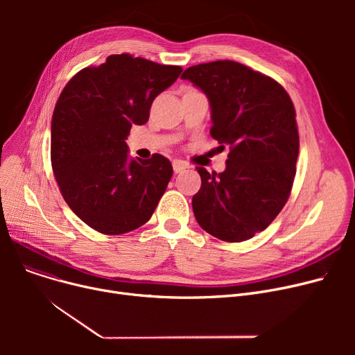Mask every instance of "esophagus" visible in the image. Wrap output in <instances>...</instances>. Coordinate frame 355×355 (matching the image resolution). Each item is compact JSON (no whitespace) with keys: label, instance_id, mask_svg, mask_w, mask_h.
Returning a JSON list of instances; mask_svg holds the SVG:
<instances>
[{"label":"esophagus","instance_id":"1","mask_svg":"<svg viewBox=\"0 0 355 355\" xmlns=\"http://www.w3.org/2000/svg\"><path fill=\"white\" fill-rule=\"evenodd\" d=\"M190 165L187 164V162H184V161H180V159H174L173 161V168H174V173L175 174H180V173H182L184 170H187Z\"/></svg>","mask_w":355,"mask_h":355}]
</instances>
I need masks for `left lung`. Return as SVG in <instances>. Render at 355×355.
Returning <instances> with one entry per match:
<instances>
[{
  "instance_id": "obj_1",
  "label": "left lung",
  "mask_w": 355,
  "mask_h": 355,
  "mask_svg": "<svg viewBox=\"0 0 355 355\" xmlns=\"http://www.w3.org/2000/svg\"><path fill=\"white\" fill-rule=\"evenodd\" d=\"M181 79L206 93L210 135L230 149L223 173L197 166L196 220L223 241L252 239L281 213L292 190L300 153L293 103L276 80L232 60L191 66Z\"/></svg>"
}]
</instances>
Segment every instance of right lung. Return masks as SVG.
Masks as SVG:
<instances>
[{
	"instance_id": "right-lung-1",
	"label": "right lung",
	"mask_w": 355,
	"mask_h": 355,
	"mask_svg": "<svg viewBox=\"0 0 355 355\" xmlns=\"http://www.w3.org/2000/svg\"><path fill=\"white\" fill-rule=\"evenodd\" d=\"M180 66L112 54L69 80L51 119V166L71 211L103 234L132 232L151 218L173 177L170 159H129L125 139L144 125Z\"/></svg>"
}]
</instances>
